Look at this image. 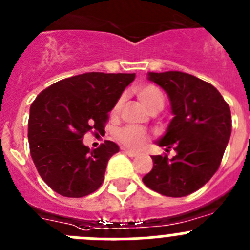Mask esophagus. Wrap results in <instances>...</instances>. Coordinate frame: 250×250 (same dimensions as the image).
<instances>
[{
	"label": "esophagus",
	"instance_id": "obj_1",
	"mask_svg": "<svg viewBox=\"0 0 250 250\" xmlns=\"http://www.w3.org/2000/svg\"><path fill=\"white\" fill-rule=\"evenodd\" d=\"M124 153H126L127 156L130 157H135L139 155V152H136V151H132V150H127V148H124Z\"/></svg>",
	"mask_w": 250,
	"mask_h": 250
}]
</instances>
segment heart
I'll return each instance as SVG.
<instances>
[{
  "label": "heart",
  "instance_id": "1",
  "mask_svg": "<svg viewBox=\"0 0 250 250\" xmlns=\"http://www.w3.org/2000/svg\"><path fill=\"white\" fill-rule=\"evenodd\" d=\"M137 97L150 113L156 111V110H161L164 107V95L157 86L151 85V84L143 85L137 90ZM120 103L121 102H119L116 104L115 109L120 106ZM119 139L129 147L137 148L146 143L147 134L141 127L127 126L119 131Z\"/></svg>",
  "mask_w": 250,
  "mask_h": 250
}]
</instances>
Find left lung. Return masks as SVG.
Listing matches in <instances>:
<instances>
[{
  "instance_id": "obj_1",
  "label": "left lung",
  "mask_w": 250,
  "mask_h": 250,
  "mask_svg": "<svg viewBox=\"0 0 250 250\" xmlns=\"http://www.w3.org/2000/svg\"><path fill=\"white\" fill-rule=\"evenodd\" d=\"M147 79L166 91L173 115L156 144L176 155L151 156L153 167L143 182L162 196H188L218 170L232 132L230 109L213 85L194 75L148 72Z\"/></svg>"
}]
</instances>
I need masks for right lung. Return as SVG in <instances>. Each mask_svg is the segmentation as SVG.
<instances>
[{
	"label": "right lung",
	"mask_w": 250,
	"mask_h": 250,
	"mask_svg": "<svg viewBox=\"0 0 250 250\" xmlns=\"http://www.w3.org/2000/svg\"><path fill=\"white\" fill-rule=\"evenodd\" d=\"M134 79L135 73H85L59 80L32 103L31 156L54 192L79 198L102 186L107 161L119 152V146L106 140L90 150L83 137L90 130H104L107 114Z\"/></svg>",
	"instance_id": "right-lung-1"
}]
</instances>
